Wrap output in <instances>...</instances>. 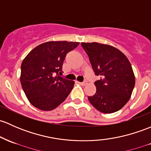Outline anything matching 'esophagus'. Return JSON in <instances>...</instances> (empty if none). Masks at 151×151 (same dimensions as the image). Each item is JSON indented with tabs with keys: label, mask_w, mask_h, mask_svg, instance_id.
<instances>
[{
	"label": "esophagus",
	"mask_w": 151,
	"mask_h": 151,
	"mask_svg": "<svg viewBox=\"0 0 151 151\" xmlns=\"http://www.w3.org/2000/svg\"><path fill=\"white\" fill-rule=\"evenodd\" d=\"M79 83H80L81 85H85L87 83H88V82H87V81H84V82H79Z\"/></svg>",
	"instance_id": "esophagus-1"
}]
</instances>
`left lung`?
Returning a JSON list of instances; mask_svg holds the SVG:
<instances>
[{
    "mask_svg": "<svg viewBox=\"0 0 151 151\" xmlns=\"http://www.w3.org/2000/svg\"><path fill=\"white\" fill-rule=\"evenodd\" d=\"M96 76V93L89 96L99 111L111 114L120 110L129 100L135 84L131 63L119 50L98 42H82Z\"/></svg>",
    "mask_w": 151,
    "mask_h": 151,
    "instance_id": "left-lung-1",
    "label": "left lung"
}]
</instances>
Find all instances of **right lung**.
I'll use <instances>...</instances> for the list:
<instances>
[{
	"mask_svg": "<svg viewBox=\"0 0 151 151\" xmlns=\"http://www.w3.org/2000/svg\"><path fill=\"white\" fill-rule=\"evenodd\" d=\"M80 42L50 41L29 52L21 66L22 87L32 105L42 111H51L65 101L74 82L63 77L66 54Z\"/></svg>",
	"mask_w": 151,
	"mask_h": 151,
	"instance_id": "obj_1",
	"label": "right lung"
}]
</instances>
